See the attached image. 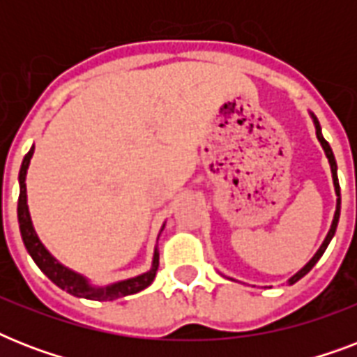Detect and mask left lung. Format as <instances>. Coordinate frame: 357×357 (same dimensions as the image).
<instances>
[{
	"mask_svg": "<svg viewBox=\"0 0 357 357\" xmlns=\"http://www.w3.org/2000/svg\"><path fill=\"white\" fill-rule=\"evenodd\" d=\"M311 120H313V126H315V133H317V139H319V142H321L322 150H324V153H326L328 157V162H330V170H332V179H333V189H335V195H337V206H335V213H333V220H332V226H330V231H328L326 238L322 241L321 248L317 250L315 255L311 257L307 263H305L302 268H300L296 274H293V276L289 278L287 283L289 285H293V283H296L300 280V278H304L307 272L315 266V263L322 257V254H324V250L328 248V244H330V241L333 238V235H335V229H337V222H339V215H341V189H339V179H337V162H335V157H333V151L332 148H330V144L326 142V139L322 137V131H321V123H319V120H317V116L313 113H310ZM235 282V280H234Z\"/></svg>",
	"mask_w": 357,
	"mask_h": 357,
	"instance_id": "left-lung-1",
	"label": "left lung"
}]
</instances>
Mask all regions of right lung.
Returning <instances> with one entry per match:
<instances>
[{
    "label": "right lung",
    "instance_id": "obj_1",
    "mask_svg": "<svg viewBox=\"0 0 357 357\" xmlns=\"http://www.w3.org/2000/svg\"><path fill=\"white\" fill-rule=\"evenodd\" d=\"M35 153V144L31 146V150L27 151V155L22 161L18 176L20 185V198H18V224L20 234H22V241L25 244L27 254L33 257L36 266L52 280L57 287L70 293L72 296L86 300H98V302H109V300L122 298L128 294H135L146 289L153 282V278L157 274V266H159V250H153V259H151V268L148 272H142L139 276L128 278V280H120V282L109 283V285H94L89 282V278H85L79 272L72 271L68 266H64L61 261H57L52 255V252L42 244L33 226L29 215V206H27V189H25V178H27V168H29L31 157ZM165 228V224H162ZM161 228V231H162Z\"/></svg>",
    "mask_w": 357,
    "mask_h": 357
}]
</instances>
